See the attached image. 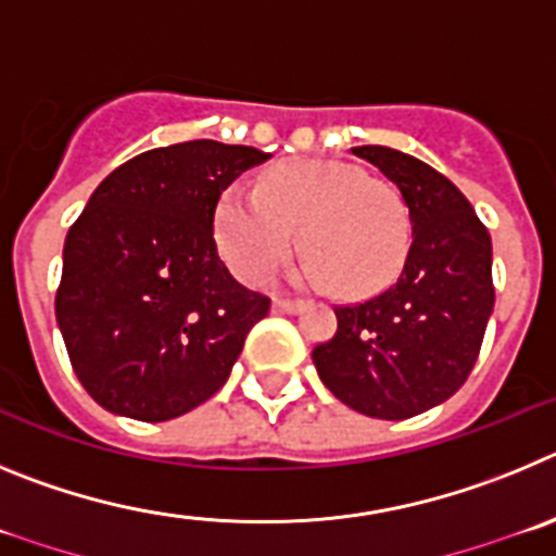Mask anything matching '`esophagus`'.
<instances>
[{"mask_svg":"<svg viewBox=\"0 0 556 556\" xmlns=\"http://www.w3.org/2000/svg\"><path fill=\"white\" fill-rule=\"evenodd\" d=\"M274 313H299V309L304 307V302H299V299H274Z\"/></svg>","mask_w":556,"mask_h":556,"instance_id":"1","label":"esophagus"}]
</instances>
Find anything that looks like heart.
Instances as JSON below:
<instances>
[{"mask_svg": "<svg viewBox=\"0 0 556 556\" xmlns=\"http://www.w3.org/2000/svg\"><path fill=\"white\" fill-rule=\"evenodd\" d=\"M307 260L299 279L365 299L399 277L409 249V213L390 182L332 160H290L260 177L257 191L232 188L216 210V238L229 266L263 282L288 257L293 232Z\"/></svg>", "mask_w": 556, "mask_h": 556, "instance_id": "heart-1", "label": "heart"}]
</instances>
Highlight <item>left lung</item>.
I'll list each match as a JSON object with an SVG mask.
<instances>
[{
	"label": "left lung",
	"mask_w": 556,
	"mask_h": 556,
	"mask_svg": "<svg viewBox=\"0 0 556 556\" xmlns=\"http://www.w3.org/2000/svg\"><path fill=\"white\" fill-rule=\"evenodd\" d=\"M352 152L396 182L413 241L396 282L334 307L338 329L313 363L343 404L404 421L446 402L471 374L496 302L493 247L471 202L424 160L388 147Z\"/></svg>",
	"instance_id": "8db88e82"
}]
</instances>
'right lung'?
Returning a JSON list of instances; mask_svg holds the SVG:
<instances>
[{
  "instance_id": "obj_1",
  "label": "right lung",
  "mask_w": 556,
  "mask_h": 556,
  "mask_svg": "<svg viewBox=\"0 0 556 556\" xmlns=\"http://www.w3.org/2000/svg\"><path fill=\"white\" fill-rule=\"evenodd\" d=\"M268 160L185 141L127 160L72 224L54 315L88 396L135 421H168L227 382L271 299L218 257L222 193Z\"/></svg>"
}]
</instances>
